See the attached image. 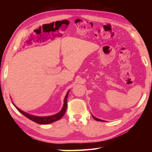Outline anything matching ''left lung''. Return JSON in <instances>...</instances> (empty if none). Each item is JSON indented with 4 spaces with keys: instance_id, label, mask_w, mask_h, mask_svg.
<instances>
[{
    "instance_id": "left-lung-1",
    "label": "left lung",
    "mask_w": 152,
    "mask_h": 152,
    "mask_svg": "<svg viewBox=\"0 0 152 152\" xmlns=\"http://www.w3.org/2000/svg\"><path fill=\"white\" fill-rule=\"evenodd\" d=\"M92 117L94 118V119H95V120H96V121H102V120H101V119H98V118H96V117H94L93 115H92Z\"/></svg>"
}]
</instances>
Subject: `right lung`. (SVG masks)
Instances as JSON below:
<instances>
[{"label":"right lung","mask_w":152,"mask_h":152,"mask_svg":"<svg viewBox=\"0 0 152 152\" xmlns=\"http://www.w3.org/2000/svg\"><path fill=\"white\" fill-rule=\"evenodd\" d=\"M68 93L69 91L67 92V94L65 96V99H64V106L62 107V109H61L60 112L57 114L51 115V116H47V117H38V116H35V115H30L29 113H27L24 111H23L22 110L19 109V108L17 107L15 105V107H16V109L19 110V111L22 113L24 116L26 117L28 119H29L30 120L33 121L35 122L36 123H38V124H42V125H46V124H50V123H51L53 122H55L56 121H58L59 119H60L61 117L64 116V115L65 114L66 110L67 109V99H68Z\"/></svg>","instance_id":"add662e5"}]
</instances>
